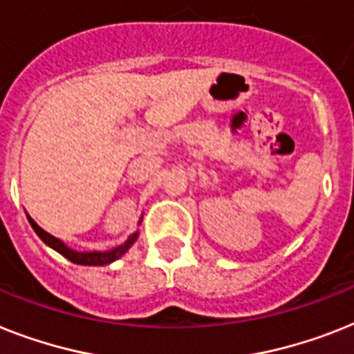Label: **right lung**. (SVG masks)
<instances>
[{
  "label": "right lung",
  "mask_w": 354,
  "mask_h": 354,
  "mask_svg": "<svg viewBox=\"0 0 354 354\" xmlns=\"http://www.w3.org/2000/svg\"><path fill=\"white\" fill-rule=\"evenodd\" d=\"M28 223H30V226L34 227V232L37 233V236H39L41 241L45 242L46 246H50L52 250L61 253V255L65 257V259H68L70 262L81 264V266H106L110 264V262L118 261L119 257H122L128 250H130L131 244H133V242L137 241V236H139V232H136L133 235L128 236V241L124 242V244H121V246L113 248V250H108V251H75V250H70L68 246H65V244H63L59 239H55L54 235L46 233L45 230L37 226L30 217H28Z\"/></svg>",
  "instance_id": "add662e5"
}]
</instances>
